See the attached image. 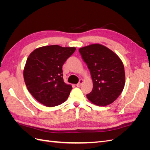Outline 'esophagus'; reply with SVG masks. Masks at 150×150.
Segmentation results:
<instances>
[{
	"instance_id": "esophagus-1",
	"label": "esophagus",
	"mask_w": 150,
	"mask_h": 150,
	"mask_svg": "<svg viewBox=\"0 0 150 150\" xmlns=\"http://www.w3.org/2000/svg\"><path fill=\"white\" fill-rule=\"evenodd\" d=\"M83 83V79H80L79 81V83L76 84L77 87H80V86L82 85Z\"/></svg>"
}]
</instances>
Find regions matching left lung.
Instances as JSON below:
<instances>
[{
    "mask_svg": "<svg viewBox=\"0 0 150 150\" xmlns=\"http://www.w3.org/2000/svg\"><path fill=\"white\" fill-rule=\"evenodd\" d=\"M87 65L93 82L88 99L98 106H104L114 102L123 90L125 74L123 64L111 50L95 44L79 49Z\"/></svg>",
    "mask_w": 150,
    "mask_h": 150,
    "instance_id": "8db88e82",
    "label": "left lung"
}]
</instances>
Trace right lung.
Returning <instances> with one entry per match:
<instances>
[{"instance_id": "obj_1", "label": "right lung", "mask_w": 150, "mask_h": 150, "mask_svg": "<svg viewBox=\"0 0 150 150\" xmlns=\"http://www.w3.org/2000/svg\"><path fill=\"white\" fill-rule=\"evenodd\" d=\"M75 47L58 45L35 49L29 56L24 70L25 83L36 100L48 107L64 103L72 89L63 79L62 66Z\"/></svg>"}]
</instances>
